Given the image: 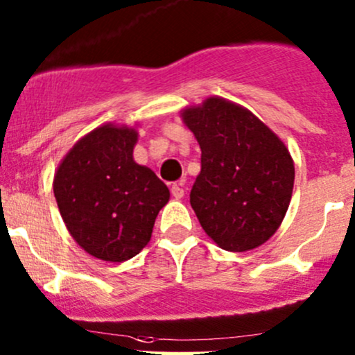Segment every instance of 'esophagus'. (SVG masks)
<instances>
[{
    "mask_svg": "<svg viewBox=\"0 0 355 355\" xmlns=\"http://www.w3.org/2000/svg\"><path fill=\"white\" fill-rule=\"evenodd\" d=\"M184 187H185V178H182V180L175 182V184L171 185V196H173L175 198H182V197H184V193H185Z\"/></svg>",
    "mask_w": 355,
    "mask_h": 355,
    "instance_id": "1",
    "label": "esophagus"
}]
</instances>
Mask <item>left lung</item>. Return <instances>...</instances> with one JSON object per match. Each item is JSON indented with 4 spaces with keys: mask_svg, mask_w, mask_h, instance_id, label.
<instances>
[{
    "mask_svg": "<svg viewBox=\"0 0 355 355\" xmlns=\"http://www.w3.org/2000/svg\"><path fill=\"white\" fill-rule=\"evenodd\" d=\"M182 118L202 151L190 205L204 231L232 252L266 243L291 200L290 151L251 111L220 97L185 109Z\"/></svg>",
    "mask_w": 355,
    "mask_h": 355,
    "instance_id": "left-lung-1",
    "label": "left lung"
}]
</instances>
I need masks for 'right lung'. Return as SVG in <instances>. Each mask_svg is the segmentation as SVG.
<instances>
[{
  "mask_svg": "<svg viewBox=\"0 0 355 355\" xmlns=\"http://www.w3.org/2000/svg\"><path fill=\"white\" fill-rule=\"evenodd\" d=\"M138 133L111 124L73 145L58 166L53 193L70 236L94 258L121 263L150 241L168 187L133 159Z\"/></svg>",
  "mask_w": 355,
  "mask_h": 355,
  "instance_id": "add662e5",
  "label": "right lung"
}]
</instances>
